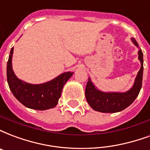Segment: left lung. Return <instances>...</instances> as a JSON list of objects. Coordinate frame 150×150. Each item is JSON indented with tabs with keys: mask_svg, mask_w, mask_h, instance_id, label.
I'll return each instance as SVG.
<instances>
[{
	"mask_svg": "<svg viewBox=\"0 0 150 150\" xmlns=\"http://www.w3.org/2000/svg\"><path fill=\"white\" fill-rule=\"evenodd\" d=\"M131 41L139 48L137 41L134 38ZM138 59L141 62V68L138 71L132 88L125 92H104L99 90L88 78L85 88V97L87 102L93 110L103 113L119 112L131 104L139 94L142 88L143 75V54L142 50H138Z\"/></svg>",
	"mask_w": 150,
	"mask_h": 150,
	"instance_id": "1",
	"label": "left lung"
}]
</instances>
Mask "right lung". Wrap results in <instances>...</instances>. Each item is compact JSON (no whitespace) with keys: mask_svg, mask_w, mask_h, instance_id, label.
<instances>
[{"mask_svg":"<svg viewBox=\"0 0 150 150\" xmlns=\"http://www.w3.org/2000/svg\"><path fill=\"white\" fill-rule=\"evenodd\" d=\"M13 47L7 63V81L11 92L18 100L28 108L44 111L54 108L58 103L63 86L74 72H66L51 81L39 84H29L20 80L12 65Z\"/></svg>","mask_w":150,"mask_h":150,"instance_id":"obj_1","label":"right lung"}]
</instances>
